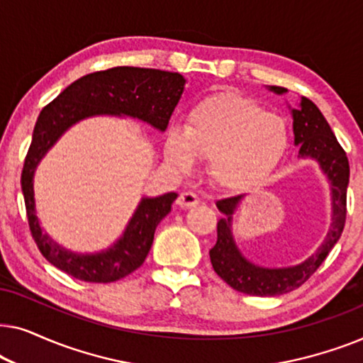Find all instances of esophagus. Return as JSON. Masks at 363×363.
<instances>
[{"mask_svg":"<svg viewBox=\"0 0 363 363\" xmlns=\"http://www.w3.org/2000/svg\"><path fill=\"white\" fill-rule=\"evenodd\" d=\"M198 203H200V198H198L195 193H191V191L182 193L177 200V205L180 208H193V206H196Z\"/></svg>","mask_w":363,"mask_h":363,"instance_id":"1","label":"esophagus"}]
</instances>
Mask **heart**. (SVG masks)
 Instances as JSON below:
<instances>
[{
	"instance_id": "obj_1",
	"label": "heart",
	"mask_w": 363,
	"mask_h": 363,
	"mask_svg": "<svg viewBox=\"0 0 363 363\" xmlns=\"http://www.w3.org/2000/svg\"><path fill=\"white\" fill-rule=\"evenodd\" d=\"M289 148V128L282 117L236 92L205 97L186 117V130L170 132L167 158L186 170L195 157L210 158L218 185L246 190L266 182Z\"/></svg>"
}]
</instances>
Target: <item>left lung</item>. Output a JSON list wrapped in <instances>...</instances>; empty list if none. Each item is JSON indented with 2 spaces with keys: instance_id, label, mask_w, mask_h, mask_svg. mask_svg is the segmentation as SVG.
Returning a JSON list of instances; mask_svg holds the SVG:
<instances>
[{
  "instance_id": "1",
  "label": "left lung",
  "mask_w": 363,
  "mask_h": 363,
  "mask_svg": "<svg viewBox=\"0 0 363 363\" xmlns=\"http://www.w3.org/2000/svg\"><path fill=\"white\" fill-rule=\"evenodd\" d=\"M271 91L284 94V87L271 86ZM294 118V143L299 145V157H311L330 182L332 225L319 250L309 259L294 267L267 269L251 264L238 251L231 235V215L241 196H231L216 203L225 218L218 221V240L210 250L213 269L233 289L250 296H281L304 284L329 256L332 247L344 231L347 216V186H349V158L332 132L325 117L307 97L301 99L299 108L292 111Z\"/></svg>"
}]
</instances>
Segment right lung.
Masks as SVG:
<instances>
[{"label": "right lung", "instance_id": "add662e5", "mask_svg": "<svg viewBox=\"0 0 363 363\" xmlns=\"http://www.w3.org/2000/svg\"><path fill=\"white\" fill-rule=\"evenodd\" d=\"M183 86L185 79L178 72L112 67L77 79L39 113L31 145L24 158L21 190L33 240L41 255L57 269L86 282H113L128 276L145 261L155 228L170 213L177 193L143 198L123 236L111 250L97 255H74L49 240L39 226L33 190L38 163L64 130L91 116L116 113L135 117L163 132L180 101Z\"/></svg>", "mask_w": 363, "mask_h": 363}]
</instances>
